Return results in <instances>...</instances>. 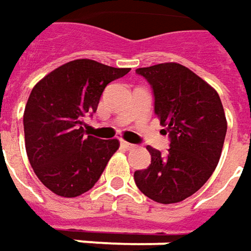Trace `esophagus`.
Returning <instances> with one entry per match:
<instances>
[{
	"mask_svg": "<svg viewBox=\"0 0 251 251\" xmlns=\"http://www.w3.org/2000/svg\"><path fill=\"white\" fill-rule=\"evenodd\" d=\"M121 146L124 147V149H126V150H132V149H135V145L127 143V142H125V140H122V142H121Z\"/></svg>",
	"mask_w": 251,
	"mask_h": 251,
	"instance_id": "1",
	"label": "esophagus"
}]
</instances>
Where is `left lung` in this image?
<instances>
[{
	"instance_id": "1",
	"label": "left lung",
	"mask_w": 251,
	"mask_h": 251,
	"mask_svg": "<svg viewBox=\"0 0 251 251\" xmlns=\"http://www.w3.org/2000/svg\"><path fill=\"white\" fill-rule=\"evenodd\" d=\"M151 85L154 114L170 137L166 154L147 146L150 166L135 171L137 188L160 203L191 197L216 169L227 122L221 98L212 87L178 63L137 69Z\"/></svg>"
}]
</instances>
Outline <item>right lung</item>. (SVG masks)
<instances>
[{"label":"right lung","instance_id":"1","mask_svg":"<svg viewBox=\"0 0 251 251\" xmlns=\"http://www.w3.org/2000/svg\"><path fill=\"white\" fill-rule=\"evenodd\" d=\"M129 71L78 59L33 87L24 112L26 154L39 180L56 195L74 198L91 190L119 149L116 139L85 136L82 126L105 87Z\"/></svg>","mask_w":251,"mask_h":251}]
</instances>
